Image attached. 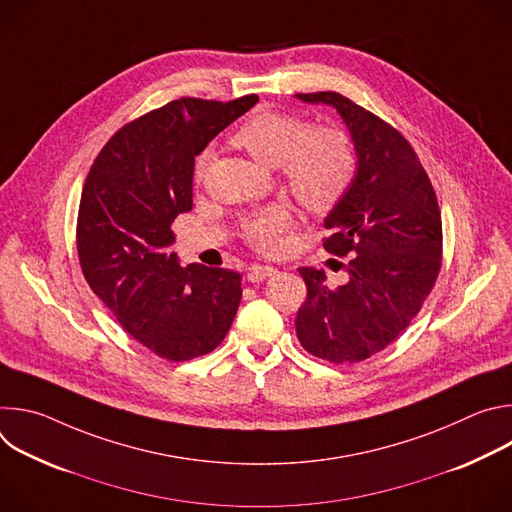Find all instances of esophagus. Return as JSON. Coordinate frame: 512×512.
Listing matches in <instances>:
<instances>
[{
  "label": "esophagus",
  "instance_id": "obj_1",
  "mask_svg": "<svg viewBox=\"0 0 512 512\" xmlns=\"http://www.w3.org/2000/svg\"><path fill=\"white\" fill-rule=\"evenodd\" d=\"M275 273V269L273 267H269V265H253L251 269H249V273H247V279L249 281H263V279H267L269 275H273Z\"/></svg>",
  "mask_w": 512,
  "mask_h": 512
}]
</instances>
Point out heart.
Instances as JSON below:
<instances>
[{
	"label": "heart",
	"mask_w": 512,
	"mask_h": 512,
	"mask_svg": "<svg viewBox=\"0 0 512 512\" xmlns=\"http://www.w3.org/2000/svg\"><path fill=\"white\" fill-rule=\"evenodd\" d=\"M233 143L265 166L279 168L283 182L308 210L328 212L348 192L356 156L348 135L336 127H312L298 115L283 111H257L235 131ZM210 154L196 164L198 178ZM294 223L289 208L269 206L247 216L241 229L247 243L265 253H275L287 243Z\"/></svg>",
	"instance_id": "obj_1"
}]
</instances>
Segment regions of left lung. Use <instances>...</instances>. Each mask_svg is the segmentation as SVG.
<instances>
[{
  "mask_svg": "<svg viewBox=\"0 0 512 512\" xmlns=\"http://www.w3.org/2000/svg\"><path fill=\"white\" fill-rule=\"evenodd\" d=\"M344 119L356 172L330 210L324 249L352 255L348 281L328 287L326 273L300 267L308 298L296 316L302 346L330 362H360L389 346L419 314L442 267V214L411 143L375 113L340 93H298Z\"/></svg>",
  "mask_w": 512,
  "mask_h": 512,
  "instance_id": "8db88e82",
  "label": "left lung"
}]
</instances>
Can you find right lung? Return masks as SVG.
Instances as JSON below:
<instances>
[{"instance_id":"1","label":"right lung","mask_w":512,"mask_h":512,"mask_svg":"<svg viewBox=\"0 0 512 512\" xmlns=\"http://www.w3.org/2000/svg\"><path fill=\"white\" fill-rule=\"evenodd\" d=\"M259 101L182 97L123 125L83 186L77 251L95 296L137 342L182 362L227 336L241 302V273L172 251L174 218L192 210L194 158Z\"/></svg>"}]
</instances>
